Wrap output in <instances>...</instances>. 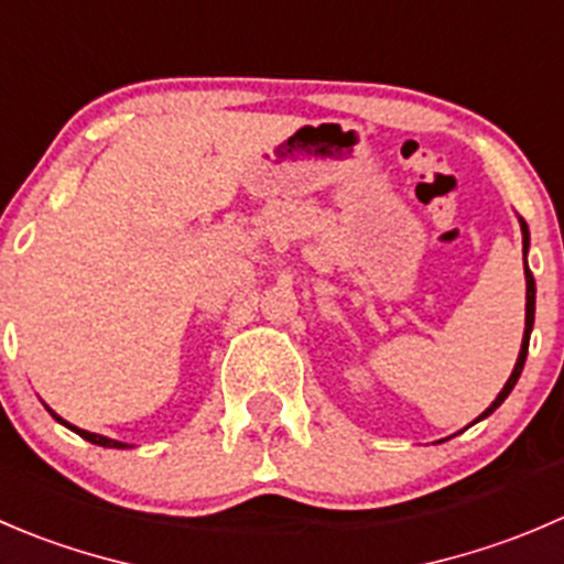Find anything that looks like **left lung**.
<instances>
[{"instance_id": "obj_1", "label": "left lung", "mask_w": 564, "mask_h": 564, "mask_svg": "<svg viewBox=\"0 0 564 564\" xmlns=\"http://www.w3.org/2000/svg\"><path fill=\"white\" fill-rule=\"evenodd\" d=\"M518 223H521V234H523V261H527V250H529V226H527V223H523V217H518ZM523 275H527V327H523V341H521V352H518L516 369H512L510 380L505 382V388H501V391H499V397H496L494 402H490V408L485 410V413L479 415L477 421L488 419V415L494 413V410L499 408V404L505 402L507 397H510V391H512V388H516L518 377H521V371H523V364H527V352H529V336H532V327H534V278H532V272H529V267H527V272H523ZM477 421H474V424H477Z\"/></svg>"}]
</instances>
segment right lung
<instances>
[{
  "mask_svg": "<svg viewBox=\"0 0 564 564\" xmlns=\"http://www.w3.org/2000/svg\"><path fill=\"white\" fill-rule=\"evenodd\" d=\"M48 413L54 415V419L59 421V424H63V427H68L70 433H76L79 435V438H85V441H90V444H96V446H104V449H129V444H120V441H112V438H107V435H98V433H87V430H79V427H74V424H68V421L65 419H59L57 413H54L52 408H46Z\"/></svg>",
  "mask_w": 564,
  "mask_h": 564,
  "instance_id": "add662e5",
  "label": "right lung"
}]
</instances>
